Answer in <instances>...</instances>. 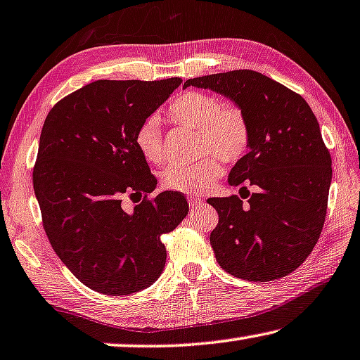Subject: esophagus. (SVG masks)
Here are the masks:
<instances>
[{"label":"esophagus","mask_w":360,"mask_h":360,"mask_svg":"<svg viewBox=\"0 0 360 360\" xmlns=\"http://www.w3.org/2000/svg\"><path fill=\"white\" fill-rule=\"evenodd\" d=\"M188 202H190L191 207H198L202 204V198L201 196H188Z\"/></svg>","instance_id":"1"}]
</instances>
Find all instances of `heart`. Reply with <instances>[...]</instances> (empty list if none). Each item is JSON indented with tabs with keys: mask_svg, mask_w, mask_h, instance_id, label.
I'll return each instance as SVG.
<instances>
[{
	"mask_svg": "<svg viewBox=\"0 0 360 360\" xmlns=\"http://www.w3.org/2000/svg\"><path fill=\"white\" fill-rule=\"evenodd\" d=\"M170 122L195 129L199 154H206L195 164H170L162 170L161 180L167 190L201 193L222 174L217 158L233 164L245 156L250 146V124L238 108L224 106V101L202 91H186L175 96L165 109ZM138 153L151 164L164 158L162 136L156 120L148 119L135 131Z\"/></svg>",
	"mask_w": 360,
	"mask_h": 360,
	"instance_id": "obj_1",
	"label": "heart"
}]
</instances>
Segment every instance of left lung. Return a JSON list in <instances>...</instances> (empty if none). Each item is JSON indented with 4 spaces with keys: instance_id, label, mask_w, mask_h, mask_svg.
<instances>
[{
    "instance_id": "8db88e82",
    "label": "left lung",
    "mask_w": 360,
    "mask_h": 360,
    "mask_svg": "<svg viewBox=\"0 0 360 360\" xmlns=\"http://www.w3.org/2000/svg\"><path fill=\"white\" fill-rule=\"evenodd\" d=\"M186 86L230 98L250 124V153L229 175L240 196L207 199L219 212L209 238L215 259L250 281L291 274L317 245L327 215L331 158L317 117L301 95L254 70L196 77Z\"/></svg>"
}]
</instances>
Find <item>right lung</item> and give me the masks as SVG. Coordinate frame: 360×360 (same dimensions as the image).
Segmentation results:
<instances>
[{
    "mask_svg": "<svg viewBox=\"0 0 360 360\" xmlns=\"http://www.w3.org/2000/svg\"><path fill=\"white\" fill-rule=\"evenodd\" d=\"M181 79L96 80L49 110L33 167V190L54 252L88 288L125 296L162 274L161 236L188 214L179 191H162L135 146V131ZM124 194H145L134 212Z\"/></svg>",
    "mask_w": 360,
    "mask_h": 360,
    "instance_id": "1",
    "label": "right lung"
}]
</instances>
